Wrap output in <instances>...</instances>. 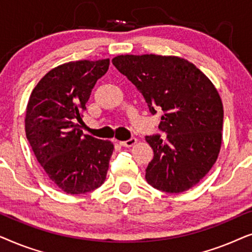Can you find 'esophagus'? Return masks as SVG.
Returning <instances> with one entry per match:
<instances>
[{"label": "esophagus", "mask_w": 252, "mask_h": 252, "mask_svg": "<svg viewBox=\"0 0 252 252\" xmlns=\"http://www.w3.org/2000/svg\"><path fill=\"white\" fill-rule=\"evenodd\" d=\"M120 146L122 147H126V148H130L133 146H135V144L137 143V140L135 139V137H132V139L127 140V141H122V142H119Z\"/></svg>", "instance_id": "34e87169"}]
</instances>
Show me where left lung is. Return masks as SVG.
I'll list each match as a JSON object with an SVG mask.
<instances>
[{"label": "left lung", "mask_w": 252, "mask_h": 252, "mask_svg": "<svg viewBox=\"0 0 252 252\" xmlns=\"http://www.w3.org/2000/svg\"><path fill=\"white\" fill-rule=\"evenodd\" d=\"M112 64L142 94L153 115L163 111L158 127L166 139L146 136L154 150L147 182L172 194L194 187L211 170L221 148L223 106L215 85L179 56L119 55Z\"/></svg>", "instance_id": "1"}]
</instances>
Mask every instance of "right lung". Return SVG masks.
<instances>
[{"instance_id":"obj_1","label":"right lung","mask_w":252,"mask_h":252,"mask_svg":"<svg viewBox=\"0 0 252 252\" xmlns=\"http://www.w3.org/2000/svg\"><path fill=\"white\" fill-rule=\"evenodd\" d=\"M109 65V58L58 65L37 82L27 103V140L47 177L66 194L94 190L106 178L113 143L82 134L79 124Z\"/></svg>"}]
</instances>
